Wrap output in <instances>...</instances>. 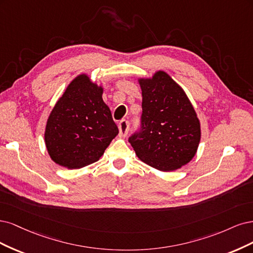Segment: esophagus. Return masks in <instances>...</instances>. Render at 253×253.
<instances>
[{"label":"esophagus","instance_id":"obj_1","mask_svg":"<svg viewBox=\"0 0 253 253\" xmlns=\"http://www.w3.org/2000/svg\"><path fill=\"white\" fill-rule=\"evenodd\" d=\"M119 130H120V136L124 137L127 135L129 130V123L126 120H122L119 123Z\"/></svg>","mask_w":253,"mask_h":253}]
</instances>
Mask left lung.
Masks as SVG:
<instances>
[{"label":"left lung","instance_id":"obj_1","mask_svg":"<svg viewBox=\"0 0 253 253\" xmlns=\"http://www.w3.org/2000/svg\"><path fill=\"white\" fill-rule=\"evenodd\" d=\"M142 90V131L129 137L135 154L160 171L188 164L198 151L201 123L184 89L158 70L137 80Z\"/></svg>","mask_w":253,"mask_h":253}]
</instances>
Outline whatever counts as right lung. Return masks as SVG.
<instances>
[{"label":"right lung","mask_w":253,"mask_h":253,"mask_svg":"<svg viewBox=\"0 0 253 253\" xmlns=\"http://www.w3.org/2000/svg\"><path fill=\"white\" fill-rule=\"evenodd\" d=\"M103 91L102 85L81 73L55 103L44 133L48 154L55 164L68 169L90 165L118 135Z\"/></svg>","instance_id":"obj_1"}]
</instances>
